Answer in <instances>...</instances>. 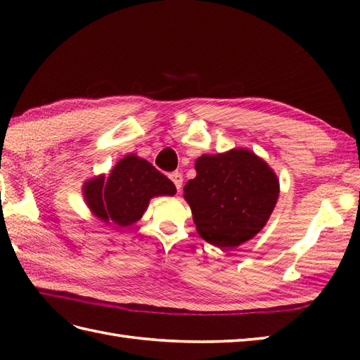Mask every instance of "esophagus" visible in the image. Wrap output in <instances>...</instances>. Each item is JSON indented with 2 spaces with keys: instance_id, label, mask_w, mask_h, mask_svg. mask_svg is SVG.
I'll list each match as a JSON object with an SVG mask.
<instances>
[{
  "instance_id": "esophagus-1",
  "label": "esophagus",
  "mask_w": 360,
  "mask_h": 360,
  "mask_svg": "<svg viewBox=\"0 0 360 360\" xmlns=\"http://www.w3.org/2000/svg\"><path fill=\"white\" fill-rule=\"evenodd\" d=\"M170 179L173 181V184L176 186V188H178V192L181 190V187H182V173H179V172H173V173H170Z\"/></svg>"
}]
</instances>
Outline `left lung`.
<instances>
[{
  "label": "left lung",
  "mask_w": 360,
  "mask_h": 360,
  "mask_svg": "<svg viewBox=\"0 0 360 360\" xmlns=\"http://www.w3.org/2000/svg\"><path fill=\"white\" fill-rule=\"evenodd\" d=\"M196 176L184 187L202 240L219 249H233L254 238L277 204L280 182L264 159L248 148L202 155Z\"/></svg>",
  "instance_id": "8db88e82"
}]
</instances>
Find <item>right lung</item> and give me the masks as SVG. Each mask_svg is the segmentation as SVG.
I'll return each mask as SVG.
<instances>
[{
	"mask_svg": "<svg viewBox=\"0 0 360 360\" xmlns=\"http://www.w3.org/2000/svg\"><path fill=\"white\" fill-rule=\"evenodd\" d=\"M83 198L88 209L105 224L129 227L137 223L155 196H173L176 187L148 160L127 155L108 176L85 181Z\"/></svg>",
	"mask_w": 360,
	"mask_h": 360,
	"instance_id": "1",
	"label": "right lung"
}]
</instances>
